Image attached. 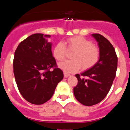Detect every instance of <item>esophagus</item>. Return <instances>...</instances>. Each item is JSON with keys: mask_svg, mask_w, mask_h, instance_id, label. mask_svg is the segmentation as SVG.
<instances>
[{"mask_svg": "<svg viewBox=\"0 0 130 130\" xmlns=\"http://www.w3.org/2000/svg\"><path fill=\"white\" fill-rule=\"evenodd\" d=\"M64 77H68L70 76V74H69V73H66V72H64Z\"/></svg>", "mask_w": 130, "mask_h": 130, "instance_id": "34e87169", "label": "esophagus"}]
</instances>
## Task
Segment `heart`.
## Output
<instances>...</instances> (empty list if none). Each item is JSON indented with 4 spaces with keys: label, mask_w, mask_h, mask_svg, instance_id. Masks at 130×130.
<instances>
[{
    "label": "heart",
    "mask_w": 130,
    "mask_h": 130,
    "mask_svg": "<svg viewBox=\"0 0 130 130\" xmlns=\"http://www.w3.org/2000/svg\"><path fill=\"white\" fill-rule=\"evenodd\" d=\"M67 49L73 51L71 55V60H66L58 64V67L66 73H74L82 66L84 70L90 68L98 62L100 52L98 47L82 36H73L66 40ZM67 49L64 44L58 42L53 49L54 58L61 61L66 57Z\"/></svg>",
    "instance_id": "1"
}]
</instances>
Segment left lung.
Wrapping results in <instances>:
<instances>
[{"instance_id": "1", "label": "left lung", "mask_w": 130, "mask_h": 130, "mask_svg": "<svg viewBox=\"0 0 130 130\" xmlns=\"http://www.w3.org/2000/svg\"><path fill=\"white\" fill-rule=\"evenodd\" d=\"M100 52L99 60L90 68L76 74L78 83L73 88L75 98L83 105L91 106L104 99L112 85L117 69L115 50L109 41L100 34H92ZM85 76V78H84Z\"/></svg>"}]
</instances>
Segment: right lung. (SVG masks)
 Segmentation results:
<instances>
[{
	"label": "right lung",
	"instance_id": "obj_1",
	"mask_svg": "<svg viewBox=\"0 0 130 130\" xmlns=\"http://www.w3.org/2000/svg\"><path fill=\"white\" fill-rule=\"evenodd\" d=\"M51 36L36 33L21 42L15 50L13 73L21 96L28 102L41 105L53 96L64 77L53 57ZM55 67L54 70H49Z\"/></svg>",
	"mask_w": 130,
	"mask_h": 130
}]
</instances>
